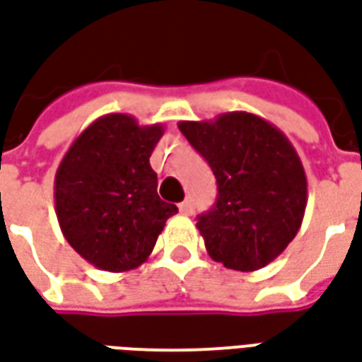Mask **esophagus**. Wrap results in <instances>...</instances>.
<instances>
[{
	"instance_id": "esophagus-1",
	"label": "esophagus",
	"mask_w": 362,
	"mask_h": 362,
	"mask_svg": "<svg viewBox=\"0 0 362 362\" xmlns=\"http://www.w3.org/2000/svg\"><path fill=\"white\" fill-rule=\"evenodd\" d=\"M179 212L185 214V216H191L194 212V204H192L191 199H185L181 204H179Z\"/></svg>"
}]
</instances>
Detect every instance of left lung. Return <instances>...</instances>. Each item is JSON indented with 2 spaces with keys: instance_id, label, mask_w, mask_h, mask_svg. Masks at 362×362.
Masks as SVG:
<instances>
[{
  "instance_id": "8db88e82",
  "label": "left lung",
  "mask_w": 362,
  "mask_h": 362,
  "mask_svg": "<svg viewBox=\"0 0 362 362\" xmlns=\"http://www.w3.org/2000/svg\"><path fill=\"white\" fill-rule=\"evenodd\" d=\"M179 131L212 168L218 199L197 228L226 268L255 272L295 239L307 208V175L286 134L255 113L179 121Z\"/></svg>"
}]
</instances>
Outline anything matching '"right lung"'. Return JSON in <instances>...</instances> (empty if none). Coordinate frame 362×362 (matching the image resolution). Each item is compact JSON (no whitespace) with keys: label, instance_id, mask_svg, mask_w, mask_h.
Returning a JSON list of instances; mask_svg holds the SVG:
<instances>
[{"label":"right lung","instance_id":"1","mask_svg":"<svg viewBox=\"0 0 362 362\" xmlns=\"http://www.w3.org/2000/svg\"><path fill=\"white\" fill-rule=\"evenodd\" d=\"M163 127L139 125L133 115L92 121L55 171L57 221L71 247L105 272L141 266L177 206L158 197L150 154Z\"/></svg>","mask_w":362,"mask_h":362}]
</instances>
